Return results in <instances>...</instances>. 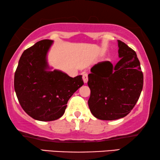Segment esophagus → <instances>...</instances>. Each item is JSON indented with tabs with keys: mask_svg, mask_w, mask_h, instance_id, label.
Segmentation results:
<instances>
[{
	"mask_svg": "<svg viewBox=\"0 0 160 160\" xmlns=\"http://www.w3.org/2000/svg\"><path fill=\"white\" fill-rule=\"evenodd\" d=\"M83 81H84V83H87V82H88V74L87 73L83 74Z\"/></svg>",
	"mask_w": 160,
	"mask_h": 160,
	"instance_id": "obj_1",
	"label": "esophagus"
}]
</instances>
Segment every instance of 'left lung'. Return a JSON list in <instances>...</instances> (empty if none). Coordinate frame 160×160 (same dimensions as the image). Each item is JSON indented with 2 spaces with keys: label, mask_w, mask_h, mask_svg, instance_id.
Returning <instances> with one entry per match:
<instances>
[{
  "label": "left lung",
  "mask_w": 160,
  "mask_h": 160,
  "mask_svg": "<svg viewBox=\"0 0 160 160\" xmlns=\"http://www.w3.org/2000/svg\"><path fill=\"white\" fill-rule=\"evenodd\" d=\"M118 47L121 59L115 66L109 61L98 62L88 75L89 110L101 120L126 117L134 108L143 89V75L136 53L119 40Z\"/></svg>",
  "instance_id": "obj_1"
}]
</instances>
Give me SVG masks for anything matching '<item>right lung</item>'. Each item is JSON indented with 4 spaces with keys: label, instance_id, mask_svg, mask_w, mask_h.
Returning a JSON list of instances; mask_svg holds the SVG:
<instances>
[{
    "label": "right lung",
    "instance_id": "1",
    "mask_svg": "<svg viewBox=\"0 0 160 160\" xmlns=\"http://www.w3.org/2000/svg\"><path fill=\"white\" fill-rule=\"evenodd\" d=\"M53 43L42 40L23 52L14 74V90L23 110L38 121H54L64 114L70 98L84 84L82 76L72 78L50 71L47 55Z\"/></svg>",
    "mask_w": 160,
    "mask_h": 160
}]
</instances>
